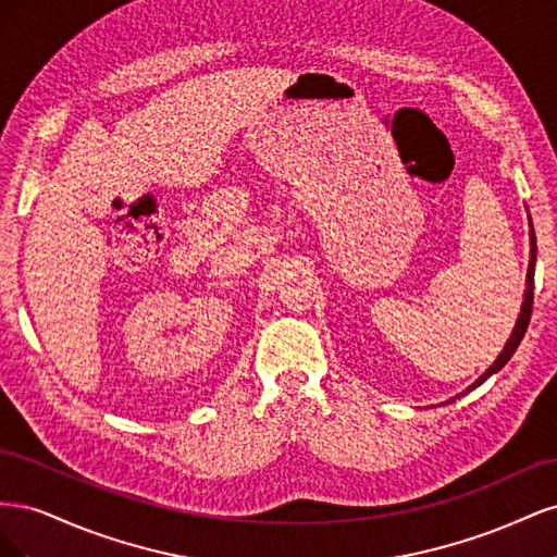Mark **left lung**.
<instances>
[{
  "label": "left lung",
  "instance_id": "left-lung-1",
  "mask_svg": "<svg viewBox=\"0 0 557 557\" xmlns=\"http://www.w3.org/2000/svg\"><path fill=\"white\" fill-rule=\"evenodd\" d=\"M534 264H536V237H534L532 221H530V264H528V278H525V295H522V305H520V313H518V318H516V327L511 330V336L507 339V344H504V348H502V352L497 356V360H495L491 367H487L485 372H483L474 383H471L465 393L446 399L444 404H450V401H455V399H460L462 395L471 393V391H474V387H479L481 383H485L493 374H497L499 369L511 360V356L516 352V348L520 346L522 336H525V330H528V325H530L532 301H534Z\"/></svg>",
  "mask_w": 557,
  "mask_h": 557
}]
</instances>
